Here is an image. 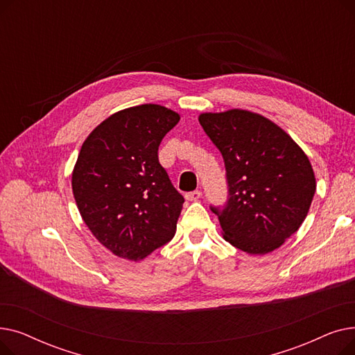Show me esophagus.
I'll return each mask as SVG.
<instances>
[{"label":"esophagus","mask_w":355,"mask_h":355,"mask_svg":"<svg viewBox=\"0 0 355 355\" xmlns=\"http://www.w3.org/2000/svg\"><path fill=\"white\" fill-rule=\"evenodd\" d=\"M200 197H201V191H198V190L185 194V198H187L189 201H197Z\"/></svg>","instance_id":"1"}]
</instances>
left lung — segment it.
<instances>
[{
	"label": "left lung",
	"instance_id": "1",
	"mask_svg": "<svg viewBox=\"0 0 355 355\" xmlns=\"http://www.w3.org/2000/svg\"><path fill=\"white\" fill-rule=\"evenodd\" d=\"M198 121L227 171V206L211 207L223 239L249 254L281 248L301 227L316 190L309 158L281 126L254 112H204Z\"/></svg>",
	"mask_w": 355,
	"mask_h": 355
}]
</instances>
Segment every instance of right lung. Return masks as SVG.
<instances>
[{"mask_svg": "<svg viewBox=\"0 0 355 355\" xmlns=\"http://www.w3.org/2000/svg\"><path fill=\"white\" fill-rule=\"evenodd\" d=\"M177 112L145 103L115 112L85 139L71 173L79 213L99 243L115 256L145 259L170 241L184 197L158 161Z\"/></svg>", "mask_w": 355, "mask_h": 355, "instance_id": "obj_1", "label": "right lung"}]
</instances>
